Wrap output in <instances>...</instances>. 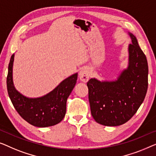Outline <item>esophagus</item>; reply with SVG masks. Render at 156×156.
Masks as SVG:
<instances>
[{"mask_svg": "<svg viewBox=\"0 0 156 156\" xmlns=\"http://www.w3.org/2000/svg\"><path fill=\"white\" fill-rule=\"evenodd\" d=\"M90 77V71L87 68H83L79 73V78L83 83H87Z\"/></svg>", "mask_w": 156, "mask_h": 156, "instance_id": "34e87169", "label": "esophagus"}]
</instances>
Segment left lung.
<instances>
[{
    "instance_id": "left-lung-1",
    "label": "left lung",
    "mask_w": 156,
    "mask_h": 156,
    "mask_svg": "<svg viewBox=\"0 0 156 156\" xmlns=\"http://www.w3.org/2000/svg\"><path fill=\"white\" fill-rule=\"evenodd\" d=\"M129 45V66L117 80L91 78L87 83L91 115L98 123L116 126L128 122L146 97L148 67L146 55L133 34Z\"/></svg>"
}]
</instances>
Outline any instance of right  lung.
Instances as JSON below:
<instances>
[{
  "label": "right lung",
  "instance_id": "right-lung-1",
  "mask_svg": "<svg viewBox=\"0 0 156 156\" xmlns=\"http://www.w3.org/2000/svg\"><path fill=\"white\" fill-rule=\"evenodd\" d=\"M14 54L10 58L7 76L8 95L21 117L37 127L54 126L62 121L66 112V101L75 87L78 73L63 80L47 95L38 98H26L15 90L12 82Z\"/></svg>",
  "mask_w": 156,
  "mask_h": 156
}]
</instances>
